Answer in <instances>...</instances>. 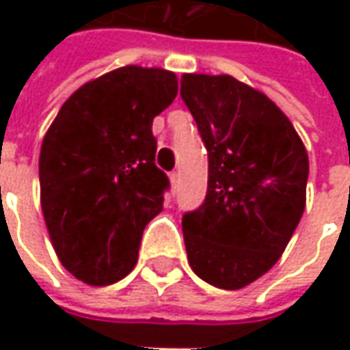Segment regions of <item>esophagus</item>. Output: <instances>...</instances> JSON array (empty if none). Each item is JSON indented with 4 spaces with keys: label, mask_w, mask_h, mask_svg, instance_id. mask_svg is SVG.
I'll list each match as a JSON object with an SVG mask.
<instances>
[{
    "label": "esophagus",
    "mask_w": 350,
    "mask_h": 350,
    "mask_svg": "<svg viewBox=\"0 0 350 350\" xmlns=\"http://www.w3.org/2000/svg\"><path fill=\"white\" fill-rule=\"evenodd\" d=\"M169 179H171V185H173V189H177V187H179V173H177V171L169 173Z\"/></svg>",
    "instance_id": "obj_1"
}]
</instances>
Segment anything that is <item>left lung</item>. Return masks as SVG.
<instances>
[{
  "mask_svg": "<svg viewBox=\"0 0 350 350\" xmlns=\"http://www.w3.org/2000/svg\"><path fill=\"white\" fill-rule=\"evenodd\" d=\"M181 97L208 152L206 198L183 216L189 265L216 288H243L302 218L308 152L288 116L232 75L185 74Z\"/></svg>",
  "mask_w": 350,
  "mask_h": 350,
  "instance_id": "left-lung-1",
  "label": "left lung"
}]
</instances>
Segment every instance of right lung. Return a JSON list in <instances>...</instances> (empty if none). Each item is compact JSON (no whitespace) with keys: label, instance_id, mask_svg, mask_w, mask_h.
I'll return each mask as SVG.
<instances>
[{"label":"right lung","instance_id":"1","mask_svg":"<svg viewBox=\"0 0 350 350\" xmlns=\"http://www.w3.org/2000/svg\"><path fill=\"white\" fill-rule=\"evenodd\" d=\"M177 95V75L124 66L75 91L40 148V204L60 262L91 286L134 269L142 234L163 210L152 122Z\"/></svg>","mask_w":350,"mask_h":350}]
</instances>
